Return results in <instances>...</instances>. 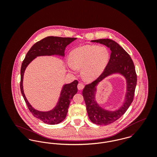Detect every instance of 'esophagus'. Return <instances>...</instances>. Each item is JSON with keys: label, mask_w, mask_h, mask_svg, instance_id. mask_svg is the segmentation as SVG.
I'll list each match as a JSON object with an SVG mask.
<instances>
[{"label": "esophagus", "mask_w": 157, "mask_h": 157, "mask_svg": "<svg viewBox=\"0 0 157 157\" xmlns=\"http://www.w3.org/2000/svg\"><path fill=\"white\" fill-rule=\"evenodd\" d=\"M83 88H84V85H83L82 83H79L78 84V85H77V88H78V90H83Z\"/></svg>", "instance_id": "obj_1"}]
</instances>
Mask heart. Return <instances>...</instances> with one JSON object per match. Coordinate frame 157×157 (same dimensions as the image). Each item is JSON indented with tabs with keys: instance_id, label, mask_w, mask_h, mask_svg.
Instances as JSON below:
<instances>
[{
	"instance_id": "1",
	"label": "heart",
	"mask_w": 157,
	"mask_h": 157,
	"mask_svg": "<svg viewBox=\"0 0 157 157\" xmlns=\"http://www.w3.org/2000/svg\"><path fill=\"white\" fill-rule=\"evenodd\" d=\"M109 57V50L105 46L85 45L70 52L69 67L74 71L82 68L83 78L91 81L103 73L108 63Z\"/></svg>"
}]
</instances>
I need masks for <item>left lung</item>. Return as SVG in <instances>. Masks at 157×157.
<instances>
[{
    "mask_svg": "<svg viewBox=\"0 0 157 157\" xmlns=\"http://www.w3.org/2000/svg\"><path fill=\"white\" fill-rule=\"evenodd\" d=\"M106 45L111 51L110 59L103 73L94 82L86 85L83 90V96L86 105V110L90 120L97 124L108 125L120 118L131 105L134 97L137 77L134 62L129 54L115 41L111 39L91 40ZM118 73L124 76L127 80V94L125 101L118 110L109 112L101 108L95 101L96 86L105 77Z\"/></svg>",
    "mask_w": 157,
    "mask_h": 157,
    "instance_id": "8db88e82",
    "label": "left lung"
}]
</instances>
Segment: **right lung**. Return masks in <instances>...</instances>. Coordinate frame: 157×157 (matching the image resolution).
<instances>
[{
  "label": "right lung",
  "mask_w": 157,
  "mask_h": 157,
  "mask_svg": "<svg viewBox=\"0 0 157 157\" xmlns=\"http://www.w3.org/2000/svg\"><path fill=\"white\" fill-rule=\"evenodd\" d=\"M77 39L71 37L49 36L36 42L27 52L23 61L21 70V90L26 104L32 114L37 118L48 124H57L65 120L67 114L71 100L77 92L78 81L74 80L65 85L61 91L60 96L56 107L49 111L42 112L35 109L27 100L23 88V75L27 66L37 57L42 56L58 55L65 56V50L67 45Z\"/></svg>",
  "instance_id": "right-lung-1"
}]
</instances>
